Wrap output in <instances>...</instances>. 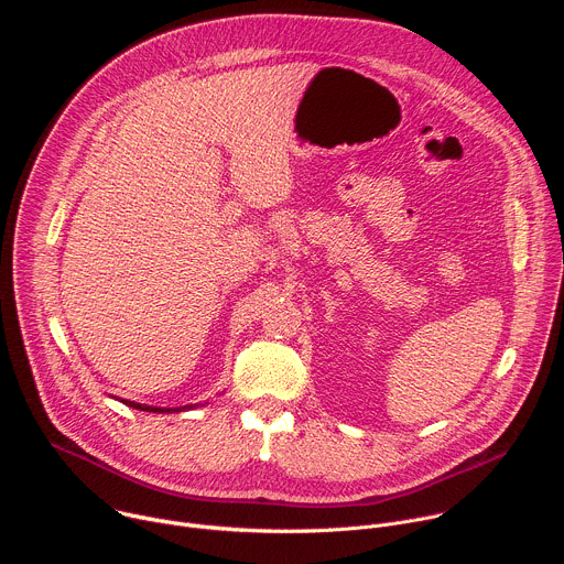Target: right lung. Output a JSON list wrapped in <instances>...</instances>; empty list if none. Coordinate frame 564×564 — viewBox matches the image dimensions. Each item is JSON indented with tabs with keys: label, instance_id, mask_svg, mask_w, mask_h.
<instances>
[{
	"label": "right lung",
	"instance_id": "obj_1",
	"mask_svg": "<svg viewBox=\"0 0 564 564\" xmlns=\"http://www.w3.org/2000/svg\"><path fill=\"white\" fill-rule=\"evenodd\" d=\"M124 401V399H122ZM127 406H133V409H138V411H149V413H170V411H174V413H178V411H185V409H153V406H142V404H133V401H124Z\"/></svg>",
	"mask_w": 564,
	"mask_h": 564
}]
</instances>
